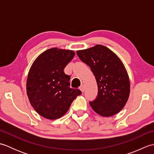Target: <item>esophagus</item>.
I'll list each match as a JSON object with an SVG mask.
<instances>
[{"instance_id": "esophagus-1", "label": "esophagus", "mask_w": 154, "mask_h": 154, "mask_svg": "<svg viewBox=\"0 0 154 154\" xmlns=\"http://www.w3.org/2000/svg\"><path fill=\"white\" fill-rule=\"evenodd\" d=\"M79 89H80L81 91H82L83 93L84 92V91H85V85H84L83 84H82V85H81L80 86Z\"/></svg>"}]
</instances>
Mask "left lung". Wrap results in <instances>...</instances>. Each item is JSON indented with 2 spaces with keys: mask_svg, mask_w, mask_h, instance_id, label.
<instances>
[{
  "mask_svg": "<svg viewBox=\"0 0 154 154\" xmlns=\"http://www.w3.org/2000/svg\"><path fill=\"white\" fill-rule=\"evenodd\" d=\"M80 60L90 67L96 78L98 94L89 104L103 116L119 112L128 99L130 81L122 61L110 49L102 45L77 51Z\"/></svg>",
  "mask_w": 154,
  "mask_h": 154,
  "instance_id": "8db88e82",
  "label": "left lung"
}]
</instances>
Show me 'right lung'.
I'll use <instances>...</instances> for the list:
<instances>
[{"instance_id":"right-lung-1","label":"right lung","mask_w":154,"mask_h":154,"mask_svg":"<svg viewBox=\"0 0 154 154\" xmlns=\"http://www.w3.org/2000/svg\"><path fill=\"white\" fill-rule=\"evenodd\" d=\"M74 55L73 51L51 48L39 55L30 69L28 99L34 110L45 119H60L81 94L79 89L70 88L71 77L63 71Z\"/></svg>"}]
</instances>
